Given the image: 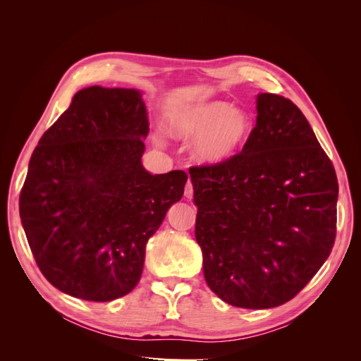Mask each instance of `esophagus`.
<instances>
[{"label":"esophagus","mask_w":361,"mask_h":361,"mask_svg":"<svg viewBox=\"0 0 361 361\" xmlns=\"http://www.w3.org/2000/svg\"><path fill=\"white\" fill-rule=\"evenodd\" d=\"M192 194H194V187H192V182L188 180L187 185H185V197L187 199H192Z\"/></svg>","instance_id":"34e87169"}]
</instances>
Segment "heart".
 Here are the masks:
<instances>
[{
    "mask_svg": "<svg viewBox=\"0 0 361 361\" xmlns=\"http://www.w3.org/2000/svg\"><path fill=\"white\" fill-rule=\"evenodd\" d=\"M171 133L182 140L197 138L194 157L206 166H223L241 154L253 134V120L243 108L226 101H202L173 116Z\"/></svg>",
    "mask_w": 361,
    "mask_h": 361,
    "instance_id": "heart-1",
    "label": "heart"
}]
</instances>
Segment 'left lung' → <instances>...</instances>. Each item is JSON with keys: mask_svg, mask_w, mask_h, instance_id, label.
Here are the masks:
<instances>
[{"mask_svg": "<svg viewBox=\"0 0 361 361\" xmlns=\"http://www.w3.org/2000/svg\"><path fill=\"white\" fill-rule=\"evenodd\" d=\"M195 239L207 286L243 309L292 300L329 259L338 185L300 108L257 94V118L241 154L190 169Z\"/></svg>", "mask_w": 361, "mask_h": 361, "instance_id": "1", "label": "left lung"}]
</instances>
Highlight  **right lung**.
Returning <instances> with one entry per match:
<instances>
[{
    "label": "right lung",
    "instance_id": "1",
    "mask_svg": "<svg viewBox=\"0 0 361 361\" xmlns=\"http://www.w3.org/2000/svg\"><path fill=\"white\" fill-rule=\"evenodd\" d=\"M147 134L138 90L93 85L39 140L19 215L39 269L59 290L105 302L137 286L149 238L188 179L182 170H145Z\"/></svg>",
    "mask_w": 361,
    "mask_h": 361
}]
</instances>
